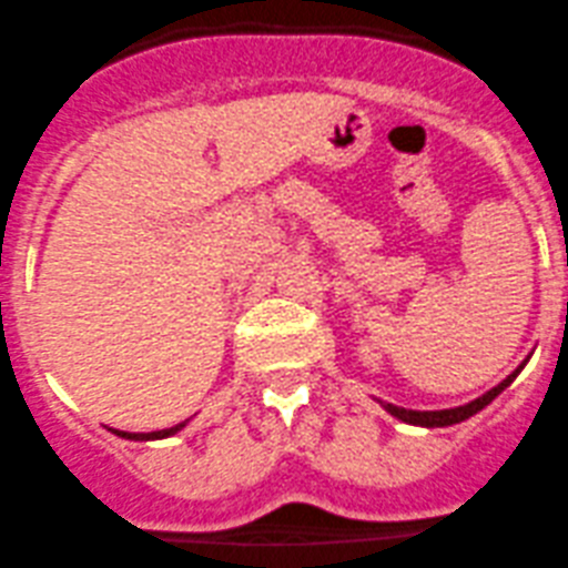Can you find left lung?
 <instances>
[{
    "label": "left lung",
    "mask_w": 568,
    "mask_h": 568,
    "mask_svg": "<svg viewBox=\"0 0 568 568\" xmlns=\"http://www.w3.org/2000/svg\"><path fill=\"white\" fill-rule=\"evenodd\" d=\"M527 359H530V356H527ZM527 359H524L521 365H518V368L513 371L510 376H505V379H501L499 385L490 387L488 393L477 396V398H474V402L460 404V407H449V409H404V407H396V404H385V402H379V404L387 409V413L393 415V418L404 420V424H413V426H426V429H437V426L460 424V420L471 418V415H477L479 409L488 407V404L494 402V398L499 396V393L505 390V387H510L513 379H516V376L521 374L524 365H527Z\"/></svg>",
    "instance_id": "left-lung-1"
}]
</instances>
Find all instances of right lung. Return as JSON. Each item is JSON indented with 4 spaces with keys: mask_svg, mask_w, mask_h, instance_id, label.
<instances>
[{
    "mask_svg": "<svg viewBox=\"0 0 568 568\" xmlns=\"http://www.w3.org/2000/svg\"><path fill=\"white\" fill-rule=\"evenodd\" d=\"M183 426H186V420H183V424L170 426V429H161V432H119V429H111V432L119 437H125V440H164V437L178 435Z\"/></svg>",
    "mask_w": 568,
    "mask_h": 568,
    "instance_id": "1",
    "label": "right lung"
}]
</instances>
